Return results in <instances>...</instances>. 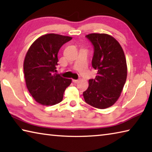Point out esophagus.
I'll return each mask as SVG.
<instances>
[{
    "label": "esophagus",
    "instance_id": "esophagus-1",
    "mask_svg": "<svg viewBox=\"0 0 152 152\" xmlns=\"http://www.w3.org/2000/svg\"><path fill=\"white\" fill-rule=\"evenodd\" d=\"M80 81V80H72V82L74 83H77V82H78Z\"/></svg>",
    "mask_w": 152,
    "mask_h": 152
}]
</instances>
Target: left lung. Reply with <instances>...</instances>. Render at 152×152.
<instances>
[{
	"mask_svg": "<svg viewBox=\"0 0 152 152\" xmlns=\"http://www.w3.org/2000/svg\"><path fill=\"white\" fill-rule=\"evenodd\" d=\"M86 37L94 45L92 66L98 71L94 79L88 80L83 92L85 102L97 109L113 106L121 96L127 75L124 51L113 36L106 33H91Z\"/></svg>",
	"mask_w": 152,
	"mask_h": 152,
	"instance_id": "left-lung-1",
	"label": "left lung"
}]
</instances>
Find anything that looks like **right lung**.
<instances>
[{"instance_id":"obj_1","label":"right lung","mask_w":152,"mask_h":152,"mask_svg":"<svg viewBox=\"0 0 152 152\" xmlns=\"http://www.w3.org/2000/svg\"><path fill=\"white\" fill-rule=\"evenodd\" d=\"M72 39L70 36L49 33L33 42L25 55L23 62L27 88L35 101L44 106H52L63 99L64 91L72 82L55 73L58 53L64 43Z\"/></svg>"}]
</instances>
